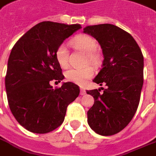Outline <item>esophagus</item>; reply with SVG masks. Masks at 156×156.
<instances>
[{
  "label": "esophagus",
  "mask_w": 156,
  "mask_h": 156,
  "mask_svg": "<svg viewBox=\"0 0 156 156\" xmlns=\"http://www.w3.org/2000/svg\"><path fill=\"white\" fill-rule=\"evenodd\" d=\"M86 94V90H85L83 88H81V92H80L81 95H85Z\"/></svg>",
  "instance_id": "34e87169"
}]
</instances>
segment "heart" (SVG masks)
<instances>
[{"mask_svg":"<svg viewBox=\"0 0 156 156\" xmlns=\"http://www.w3.org/2000/svg\"><path fill=\"white\" fill-rule=\"evenodd\" d=\"M72 45L76 49L86 54L87 59L92 63L97 62L98 56L94 51L97 48V42L94 38L87 35H79L71 40ZM57 62L63 68L69 65V52L66 44H61L55 52ZM94 70L90 66L83 68H70L66 72V78L69 82L75 84L83 85L86 80L93 75Z\"/></svg>","mask_w":156,"mask_h":156,"instance_id":"heart-1","label":"heart"}]
</instances>
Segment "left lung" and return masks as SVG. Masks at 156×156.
Returning a JSON list of instances; mask_svg holds the SVG:
<instances>
[{"label":"left lung","instance_id":"left-lung-1","mask_svg":"<svg viewBox=\"0 0 156 156\" xmlns=\"http://www.w3.org/2000/svg\"><path fill=\"white\" fill-rule=\"evenodd\" d=\"M102 49V68L94 79L106 89L87 90L94 104L87 112L88 124L101 136L116 134L129 125L138 108L144 83V56L129 32L110 23L84 27Z\"/></svg>","mask_w":156,"mask_h":156}]
</instances>
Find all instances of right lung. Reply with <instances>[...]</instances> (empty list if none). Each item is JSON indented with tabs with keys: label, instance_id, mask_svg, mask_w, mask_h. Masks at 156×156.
<instances>
[{
	"label": "right lung",
	"instance_id": "right-lung-1",
	"mask_svg": "<svg viewBox=\"0 0 156 156\" xmlns=\"http://www.w3.org/2000/svg\"><path fill=\"white\" fill-rule=\"evenodd\" d=\"M80 24L44 21L20 38L9 55L5 89L12 113L34 133H48L63 122L66 108L80 90L72 82L53 89L50 82L64 78L55 56L58 46Z\"/></svg>",
	"mask_w": 156,
	"mask_h": 156
}]
</instances>
